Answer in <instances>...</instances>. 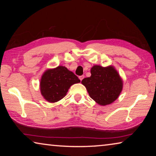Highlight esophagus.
<instances>
[{
	"instance_id": "obj_1",
	"label": "esophagus",
	"mask_w": 156,
	"mask_h": 156,
	"mask_svg": "<svg viewBox=\"0 0 156 156\" xmlns=\"http://www.w3.org/2000/svg\"><path fill=\"white\" fill-rule=\"evenodd\" d=\"M83 78H84V76H79V79H80V81H82V80H83Z\"/></svg>"
}]
</instances>
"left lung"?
Segmentation results:
<instances>
[{"label":"left lung","instance_id":"8db88e82","mask_svg":"<svg viewBox=\"0 0 156 156\" xmlns=\"http://www.w3.org/2000/svg\"><path fill=\"white\" fill-rule=\"evenodd\" d=\"M91 74L81 82L89 96L100 105L112 104L122 90L123 82L119 73L113 66L94 65L91 69Z\"/></svg>","mask_w":156,"mask_h":156}]
</instances>
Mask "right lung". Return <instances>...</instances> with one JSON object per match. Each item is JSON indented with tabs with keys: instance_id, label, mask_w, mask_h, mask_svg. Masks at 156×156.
I'll use <instances>...</instances> for the list:
<instances>
[{
	"instance_id": "obj_1",
	"label": "right lung",
	"mask_w": 156,
	"mask_h": 156,
	"mask_svg": "<svg viewBox=\"0 0 156 156\" xmlns=\"http://www.w3.org/2000/svg\"><path fill=\"white\" fill-rule=\"evenodd\" d=\"M80 82L77 76L64 66L49 69L41 79V94L47 101L56 102L66 96L72 84Z\"/></svg>"
}]
</instances>
